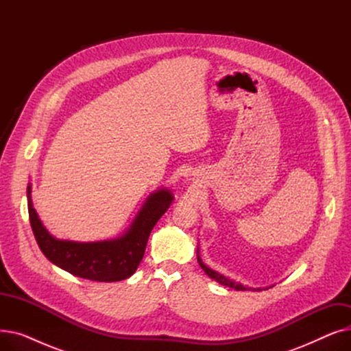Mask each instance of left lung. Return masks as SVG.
Here are the masks:
<instances>
[{
  "label": "left lung",
  "mask_w": 351,
  "mask_h": 351,
  "mask_svg": "<svg viewBox=\"0 0 351 351\" xmlns=\"http://www.w3.org/2000/svg\"><path fill=\"white\" fill-rule=\"evenodd\" d=\"M196 253H197V262H199V266H200L202 269H204V271H205V273L209 276L210 279L216 280V282H217V283H220V285L228 286V287H232V289H234V290H257V291H261V290H267V289L273 287V286H269V287H263V289H262V287H249V286H245V285L239 283V282H234V280H232V279L226 278V276L220 274L219 271H216V270L210 269L209 266H206L204 262H202L200 256H199V247H197Z\"/></svg>",
  "instance_id": "8db88e82"
}]
</instances>
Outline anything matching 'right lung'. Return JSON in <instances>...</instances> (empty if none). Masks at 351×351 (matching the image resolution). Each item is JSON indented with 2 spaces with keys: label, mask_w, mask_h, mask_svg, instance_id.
<instances>
[{
  "label": "right lung",
  "mask_w": 351,
  "mask_h": 351,
  "mask_svg": "<svg viewBox=\"0 0 351 351\" xmlns=\"http://www.w3.org/2000/svg\"><path fill=\"white\" fill-rule=\"evenodd\" d=\"M29 223L41 252L47 259L77 278L95 282H121L136 271L147 239L162 215L169 209L173 193L158 189L146 197L141 210L121 236L98 242L64 241L52 236L43 225L31 199V183L27 186Z\"/></svg>",
  "instance_id": "1"
}]
</instances>
